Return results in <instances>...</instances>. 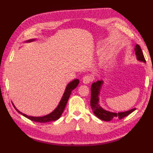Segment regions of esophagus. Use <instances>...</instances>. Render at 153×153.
<instances>
[{
	"mask_svg": "<svg viewBox=\"0 0 153 153\" xmlns=\"http://www.w3.org/2000/svg\"><path fill=\"white\" fill-rule=\"evenodd\" d=\"M93 78L91 76H89V75H87V76H85L83 78V82L85 84L89 83L93 81Z\"/></svg>",
	"mask_w": 153,
	"mask_h": 153,
	"instance_id": "1",
	"label": "esophagus"
}]
</instances>
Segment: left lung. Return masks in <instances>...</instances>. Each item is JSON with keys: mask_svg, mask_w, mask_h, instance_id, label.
Listing matches in <instances>:
<instances>
[{"mask_svg": "<svg viewBox=\"0 0 153 153\" xmlns=\"http://www.w3.org/2000/svg\"><path fill=\"white\" fill-rule=\"evenodd\" d=\"M135 54L137 56V59L140 61H143L145 62V59L144 57L143 53L141 48L139 45H136L135 47ZM102 84V81H97V82L93 83L91 85V106L93 113L95 115L98 117L100 120H104V121H110L114 118H119L122 119L125 116L130 114L136 109L133 108L129 111L123 112H118V113H114L110 112L102 108L99 105V94L100 92V89L101 87Z\"/></svg>", "mask_w": 153, "mask_h": 153, "instance_id": "8db88e82", "label": "left lung"}]
</instances>
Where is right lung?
Returning a JSON list of instances; mask_svg holds the SVG:
<instances>
[{"instance_id":"add662e5","label":"right lung","mask_w":153,"mask_h":153,"mask_svg":"<svg viewBox=\"0 0 153 153\" xmlns=\"http://www.w3.org/2000/svg\"><path fill=\"white\" fill-rule=\"evenodd\" d=\"M33 41V40H30L29 41ZM79 83V81L78 79H74L72 81V82H71L69 84H68L66 87V90H65V92L62 96V99L60 100L59 105H58L57 108L55 109L53 112L49 114L48 115L45 116L43 117L29 116H27L26 114H23L21 112H19L18 110H17L15 108L14 106V107L15 108V109L17 110L18 112L24 116L26 117L27 118L30 119V120H31V121L36 122H41V123L55 121V120H58L61 116L65 108V107H66L68 99H69V97L71 95V91H72L73 89H74L77 85H78Z\"/></svg>"}]
</instances>
